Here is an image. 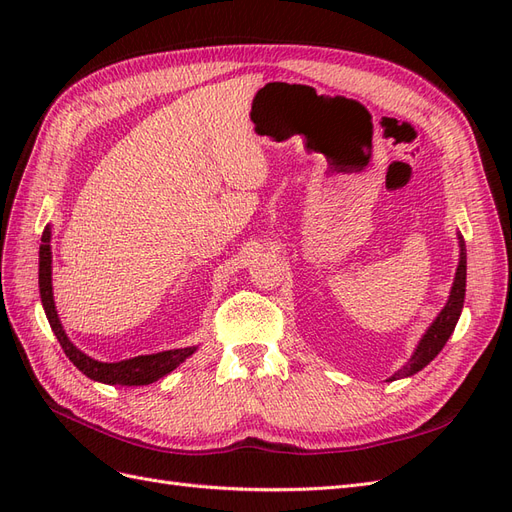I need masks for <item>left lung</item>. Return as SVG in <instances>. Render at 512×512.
<instances>
[{"mask_svg": "<svg viewBox=\"0 0 512 512\" xmlns=\"http://www.w3.org/2000/svg\"><path fill=\"white\" fill-rule=\"evenodd\" d=\"M457 239H459V265L455 271V280L451 286V292H448V301L446 305L440 309V314L436 316L429 324V329L423 333L421 342L416 344L412 356L408 359V363L397 369L395 374L389 380H399V378H410L414 374H418L423 367H427L436 356L440 354V350L444 348V344L448 342V337L453 335L455 327H457V320L461 316V309H463V299H466V241L457 232Z\"/></svg>", "mask_w": 512, "mask_h": 512, "instance_id": "1", "label": "left lung"}]
</instances>
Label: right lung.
<instances>
[{"label": "right lung", "mask_w": 512, "mask_h": 512, "mask_svg": "<svg viewBox=\"0 0 512 512\" xmlns=\"http://www.w3.org/2000/svg\"><path fill=\"white\" fill-rule=\"evenodd\" d=\"M53 252H51V226H46L42 232V243H40V267H38V284H40V299L44 314L49 318L51 329L55 337L59 339L61 348H64L68 359L79 367L83 374L96 382L104 384H117V386H143L151 384L160 378H164L170 371L177 369L188 356L196 352L198 346L190 348H175V350H164L156 354H141L134 356V359L117 361V363H104L91 359L89 354L76 348L70 337L66 335L64 327H61V320L55 307L53 299Z\"/></svg>", "instance_id": "right-lung-1"}]
</instances>
